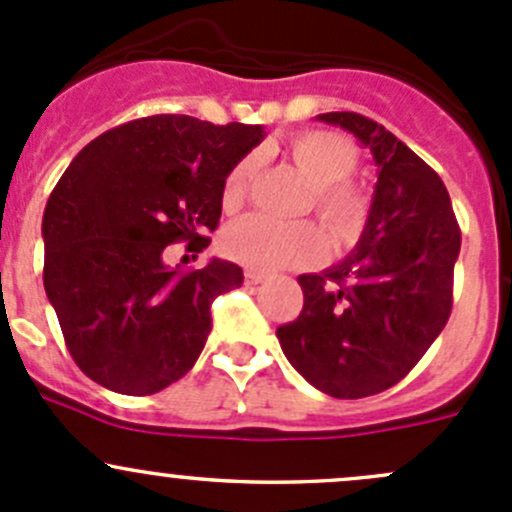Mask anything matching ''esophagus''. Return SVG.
Wrapping results in <instances>:
<instances>
[{
  "mask_svg": "<svg viewBox=\"0 0 512 512\" xmlns=\"http://www.w3.org/2000/svg\"><path fill=\"white\" fill-rule=\"evenodd\" d=\"M267 280V275H262V272H255V270H247L245 272V285H262V282Z\"/></svg>",
  "mask_w": 512,
  "mask_h": 512,
  "instance_id": "34e87169",
  "label": "esophagus"
}]
</instances>
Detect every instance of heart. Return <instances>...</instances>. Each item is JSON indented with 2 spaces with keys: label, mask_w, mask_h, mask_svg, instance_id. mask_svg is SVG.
I'll return each instance as SVG.
<instances>
[{
  "label": "heart",
  "mask_w": 512,
  "mask_h": 512,
  "mask_svg": "<svg viewBox=\"0 0 512 512\" xmlns=\"http://www.w3.org/2000/svg\"><path fill=\"white\" fill-rule=\"evenodd\" d=\"M297 168L314 185V210L337 237H352L366 218V200L347 180L359 165V148L352 138L334 131H304L287 146ZM255 173V158L237 160L223 180L220 203L227 213L245 200ZM223 252L230 260L252 270L312 265L324 245L312 223H280L265 215H247L223 232Z\"/></svg>",
  "instance_id": "b5f03b06"
}]
</instances>
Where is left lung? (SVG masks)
Masks as SVG:
<instances>
[{
	"label": "left lung",
	"mask_w": 512,
	"mask_h": 512,
	"mask_svg": "<svg viewBox=\"0 0 512 512\" xmlns=\"http://www.w3.org/2000/svg\"><path fill=\"white\" fill-rule=\"evenodd\" d=\"M317 118L354 133L379 178L354 252L322 275L297 277L304 307L277 339L319 391L364 399L399 384L446 327L461 227L436 170L381 123L352 111Z\"/></svg>",
	"instance_id": "8db88e82"
}]
</instances>
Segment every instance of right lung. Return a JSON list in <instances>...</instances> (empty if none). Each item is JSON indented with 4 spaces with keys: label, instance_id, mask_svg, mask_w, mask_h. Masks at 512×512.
<instances>
[{
    "label": "right lung",
    "instance_id": "obj_1",
    "mask_svg": "<svg viewBox=\"0 0 512 512\" xmlns=\"http://www.w3.org/2000/svg\"><path fill=\"white\" fill-rule=\"evenodd\" d=\"M260 126L160 113L94 138L44 210V289L66 349L96 384L148 396L183 379L213 329L210 304L242 285L235 262L170 270L163 250L203 252L223 180L262 141Z\"/></svg>",
    "mask_w": 512,
    "mask_h": 512
}]
</instances>
